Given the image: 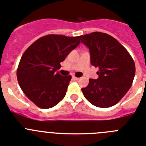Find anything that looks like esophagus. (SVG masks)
Segmentation results:
<instances>
[{
    "label": "esophagus",
    "mask_w": 146,
    "mask_h": 146,
    "mask_svg": "<svg viewBox=\"0 0 146 146\" xmlns=\"http://www.w3.org/2000/svg\"><path fill=\"white\" fill-rule=\"evenodd\" d=\"M73 79H74V80H79V78H78V77H76V76H73Z\"/></svg>",
    "instance_id": "obj_1"
}]
</instances>
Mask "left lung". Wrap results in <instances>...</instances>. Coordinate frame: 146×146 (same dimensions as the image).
<instances>
[{
    "mask_svg": "<svg viewBox=\"0 0 146 146\" xmlns=\"http://www.w3.org/2000/svg\"><path fill=\"white\" fill-rule=\"evenodd\" d=\"M89 49L90 63L99 67L97 79H90L82 88L84 96L98 108L116 105L128 91L135 76V64L124 46L117 39L100 32L82 35Z\"/></svg>",
    "mask_w": 146,
    "mask_h": 146,
    "instance_id": "8db88e82",
    "label": "left lung"
}]
</instances>
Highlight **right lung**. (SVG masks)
Listing matches in <instances>:
<instances>
[{
  "label": "right lung",
  "mask_w": 146,
  "mask_h": 146,
  "mask_svg": "<svg viewBox=\"0 0 146 146\" xmlns=\"http://www.w3.org/2000/svg\"><path fill=\"white\" fill-rule=\"evenodd\" d=\"M81 36L48 35L38 38L27 49L17 70L21 90L41 108L54 107L65 96L71 76L57 72L60 63L80 44Z\"/></svg>",
  "instance_id": "add662e5"
}]
</instances>
